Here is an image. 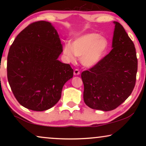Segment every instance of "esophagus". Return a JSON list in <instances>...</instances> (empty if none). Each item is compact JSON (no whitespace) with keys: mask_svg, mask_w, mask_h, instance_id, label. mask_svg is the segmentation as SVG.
<instances>
[{"mask_svg":"<svg viewBox=\"0 0 146 146\" xmlns=\"http://www.w3.org/2000/svg\"><path fill=\"white\" fill-rule=\"evenodd\" d=\"M80 71L78 69H75L74 71V76L80 75Z\"/></svg>","mask_w":146,"mask_h":146,"instance_id":"1","label":"esophagus"}]
</instances>
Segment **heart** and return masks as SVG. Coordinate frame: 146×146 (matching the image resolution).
Returning a JSON list of instances; mask_svg holds the SVG:
<instances>
[{
  "label": "heart",
  "mask_w": 146,
  "mask_h": 146,
  "mask_svg": "<svg viewBox=\"0 0 146 146\" xmlns=\"http://www.w3.org/2000/svg\"><path fill=\"white\" fill-rule=\"evenodd\" d=\"M108 48L109 41L106 38L97 33H88L76 38L71 44H65L63 54L70 62H74L76 56L80 58L83 66L92 68L104 58Z\"/></svg>",
  "instance_id": "1"
}]
</instances>
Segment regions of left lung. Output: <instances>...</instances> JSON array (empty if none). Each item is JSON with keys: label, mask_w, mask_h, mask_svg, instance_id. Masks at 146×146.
<instances>
[{"label": "left lung", "mask_w": 146, "mask_h": 146, "mask_svg": "<svg viewBox=\"0 0 146 146\" xmlns=\"http://www.w3.org/2000/svg\"><path fill=\"white\" fill-rule=\"evenodd\" d=\"M112 50L96 66L84 71V101L90 108L110 111L132 92L136 80L137 60L133 42L123 27L113 21Z\"/></svg>", "instance_id": "obj_1"}]
</instances>
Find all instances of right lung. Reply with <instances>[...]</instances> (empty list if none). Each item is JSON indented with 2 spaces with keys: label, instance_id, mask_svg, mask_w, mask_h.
Returning <instances> with one entry per match:
<instances>
[{
  "label": "right lung",
  "instance_id": "1",
  "mask_svg": "<svg viewBox=\"0 0 146 146\" xmlns=\"http://www.w3.org/2000/svg\"><path fill=\"white\" fill-rule=\"evenodd\" d=\"M62 52L58 33L49 22H36L18 35L8 54L7 77L20 104L44 111L57 104L74 73L58 59Z\"/></svg>",
  "mask_w": 146,
  "mask_h": 146
}]
</instances>
